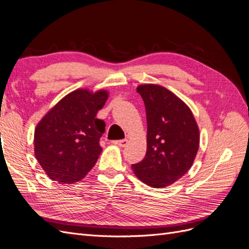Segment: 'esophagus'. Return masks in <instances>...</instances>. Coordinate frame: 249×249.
Returning a JSON list of instances; mask_svg holds the SVG:
<instances>
[{
    "instance_id": "obj_1",
    "label": "esophagus",
    "mask_w": 249,
    "mask_h": 249,
    "mask_svg": "<svg viewBox=\"0 0 249 249\" xmlns=\"http://www.w3.org/2000/svg\"><path fill=\"white\" fill-rule=\"evenodd\" d=\"M127 143H129V141H127L126 139H124V140H116V141H113V144H115V145L120 146V147L126 146Z\"/></svg>"
}]
</instances>
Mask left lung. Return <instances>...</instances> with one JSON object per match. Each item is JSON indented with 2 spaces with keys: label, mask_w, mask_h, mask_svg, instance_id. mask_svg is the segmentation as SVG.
Here are the masks:
<instances>
[{
  "label": "left lung",
  "mask_w": 249,
  "mask_h": 249,
  "mask_svg": "<svg viewBox=\"0 0 249 249\" xmlns=\"http://www.w3.org/2000/svg\"><path fill=\"white\" fill-rule=\"evenodd\" d=\"M137 92L145 105L147 149L132 169L149 187H167L191 168L199 147L198 125L190 108L165 87L143 84Z\"/></svg>",
  "instance_id": "obj_1"
}]
</instances>
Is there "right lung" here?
<instances>
[{
	"label": "right lung",
	"instance_id": "obj_1",
	"mask_svg": "<svg viewBox=\"0 0 249 249\" xmlns=\"http://www.w3.org/2000/svg\"><path fill=\"white\" fill-rule=\"evenodd\" d=\"M107 90L77 89L65 95L37 124L34 154L47 176L72 184L84 178L102 153L105 123L96 118L108 100Z\"/></svg>",
	"mask_w": 249,
	"mask_h": 249
}]
</instances>
